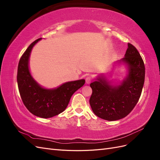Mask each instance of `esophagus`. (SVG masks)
Returning <instances> with one entry per match:
<instances>
[{
  "mask_svg": "<svg viewBox=\"0 0 160 160\" xmlns=\"http://www.w3.org/2000/svg\"><path fill=\"white\" fill-rule=\"evenodd\" d=\"M91 77H88L85 79V82H86V84H89L91 82Z\"/></svg>",
  "mask_w": 160,
  "mask_h": 160,
  "instance_id": "esophagus-1",
  "label": "esophagus"
}]
</instances>
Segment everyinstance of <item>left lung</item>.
I'll list each match as a JSON object with an SVG mask.
<instances>
[{
    "instance_id": "left-lung-1",
    "label": "left lung",
    "mask_w": 160,
    "mask_h": 160,
    "mask_svg": "<svg viewBox=\"0 0 160 160\" xmlns=\"http://www.w3.org/2000/svg\"><path fill=\"white\" fill-rule=\"evenodd\" d=\"M125 56L114 62L113 67L124 66L126 73L118 83L107 75L100 74L90 84L92 95L89 103L98 117L108 121L122 119L132 111L141 96L145 80V66L133 45L128 43Z\"/></svg>"
}]
</instances>
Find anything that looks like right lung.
Returning <instances> with one entry per match:
<instances>
[{
	"label": "right lung",
	"instance_id": "1",
	"mask_svg": "<svg viewBox=\"0 0 160 160\" xmlns=\"http://www.w3.org/2000/svg\"><path fill=\"white\" fill-rule=\"evenodd\" d=\"M32 42L18 62L17 83L24 105L31 113L42 118H50L64 111L76 91L85 84V79L65 82L55 88H45L33 78L29 59L33 47L41 41Z\"/></svg>",
	"mask_w": 160,
	"mask_h": 160
}]
</instances>
